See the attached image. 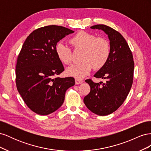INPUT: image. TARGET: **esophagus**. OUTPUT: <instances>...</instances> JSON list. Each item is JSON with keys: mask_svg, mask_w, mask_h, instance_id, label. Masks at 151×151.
Returning <instances> with one entry per match:
<instances>
[{"mask_svg": "<svg viewBox=\"0 0 151 151\" xmlns=\"http://www.w3.org/2000/svg\"><path fill=\"white\" fill-rule=\"evenodd\" d=\"M83 80H81V79H75V83L76 84H81L83 83Z\"/></svg>", "mask_w": 151, "mask_h": 151, "instance_id": "obj_1", "label": "esophagus"}]
</instances>
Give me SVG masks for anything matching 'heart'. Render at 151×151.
<instances>
[{
    "label": "heart",
    "mask_w": 151,
    "mask_h": 151,
    "mask_svg": "<svg viewBox=\"0 0 151 151\" xmlns=\"http://www.w3.org/2000/svg\"><path fill=\"white\" fill-rule=\"evenodd\" d=\"M69 43L76 51H81L82 62L67 68L68 76L83 78L88 75L93 67L99 70L108 62L111 54V46L108 41L94 34L81 31L70 39ZM57 56L62 63L70 65L72 62V52L66 44L60 42L55 46Z\"/></svg>",
    "instance_id": "heart-1"
}]
</instances>
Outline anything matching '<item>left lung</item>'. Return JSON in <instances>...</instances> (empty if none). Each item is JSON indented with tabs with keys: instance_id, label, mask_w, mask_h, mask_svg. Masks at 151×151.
<instances>
[{
	"instance_id": "left-lung-1",
	"label": "left lung",
	"mask_w": 151,
	"mask_h": 151,
	"mask_svg": "<svg viewBox=\"0 0 151 151\" xmlns=\"http://www.w3.org/2000/svg\"><path fill=\"white\" fill-rule=\"evenodd\" d=\"M92 29L104 31L110 40L111 54L106 64L94 75L106 80L103 83L85 81L90 86V93L84 102L91 111L100 116L115 111L125 101L133 84L134 62L133 55L123 36L106 25L97 24Z\"/></svg>"
}]
</instances>
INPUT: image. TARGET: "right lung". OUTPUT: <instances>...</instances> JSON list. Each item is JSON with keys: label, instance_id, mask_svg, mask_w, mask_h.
Here are the masks:
<instances>
[{"label": "right lung", "instance_id": "add662e5", "mask_svg": "<svg viewBox=\"0 0 151 151\" xmlns=\"http://www.w3.org/2000/svg\"><path fill=\"white\" fill-rule=\"evenodd\" d=\"M74 31L50 25L34 30L17 57L16 84L23 101L33 112L47 115L60 108L66 91L74 86V77L60 78L64 70L55 53L57 43Z\"/></svg>", "mask_w": 151, "mask_h": 151}]
</instances>
